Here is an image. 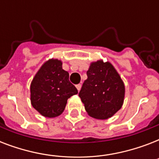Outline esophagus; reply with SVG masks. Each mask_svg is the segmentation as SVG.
<instances>
[{
  "mask_svg": "<svg viewBox=\"0 0 159 159\" xmlns=\"http://www.w3.org/2000/svg\"><path fill=\"white\" fill-rule=\"evenodd\" d=\"M81 87H82V86H81V84L76 85V87H77V91H78V92H79L80 90H81Z\"/></svg>",
  "mask_w": 159,
  "mask_h": 159,
  "instance_id": "obj_1",
  "label": "esophagus"
}]
</instances>
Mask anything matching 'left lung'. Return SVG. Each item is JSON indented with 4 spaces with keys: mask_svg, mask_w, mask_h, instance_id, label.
Segmentation results:
<instances>
[{
    "mask_svg": "<svg viewBox=\"0 0 159 159\" xmlns=\"http://www.w3.org/2000/svg\"><path fill=\"white\" fill-rule=\"evenodd\" d=\"M87 79L79 97L87 114L97 120L112 117L123 106L125 87L123 80L110 62H92L87 72Z\"/></svg>",
    "mask_w": 159,
    "mask_h": 159,
    "instance_id": "1",
    "label": "left lung"
}]
</instances>
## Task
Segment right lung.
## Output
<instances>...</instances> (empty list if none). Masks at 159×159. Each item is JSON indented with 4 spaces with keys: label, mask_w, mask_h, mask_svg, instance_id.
<instances>
[{
    "label": "right lung",
    "mask_w": 159,
    "mask_h": 159,
    "mask_svg": "<svg viewBox=\"0 0 159 159\" xmlns=\"http://www.w3.org/2000/svg\"><path fill=\"white\" fill-rule=\"evenodd\" d=\"M69 82V73L57 58L47 60L34 75L30 84L31 105L41 116L54 118L63 112L67 99L77 94Z\"/></svg>",
    "instance_id": "1"
}]
</instances>
